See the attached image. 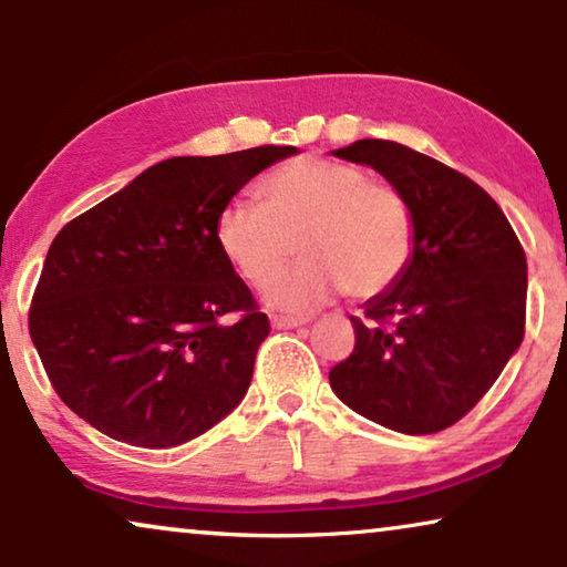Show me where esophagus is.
Here are the masks:
<instances>
[{
  "mask_svg": "<svg viewBox=\"0 0 567 567\" xmlns=\"http://www.w3.org/2000/svg\"><path fill=\"white\" fill-rule=\"evenodd\" d=\"M308 323V319H300V316H271V327L275 329H298Z\"/></svg>",
  "mask_w": 567,
  "mask_h": 567,
  "instance_id": "esophagus-1",
  "label": "esophagus"
}]
</instances>
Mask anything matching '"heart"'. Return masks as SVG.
Instances as JSON below:
<instances>
[{
	"instance_id": "heart-1",
	"label": "heart",
	"mask_w": 567,
	"mask_h": 567,
	"mask_svg": "<svg viewBox=\"0 0 567 567\" xmlns=\"http://www.w3.org/2000/svg\"><path fill=\"white\" fill-rule=\"evenodd\" d=\"M259 205L228 202L215 220L225 261L264 288L301 244L305 261L269 285L264 298L290 313L313 311L339 292L371 300L410 267L417 240L412 205L399 188L368 181L358 165L298 157L256 186Z\"/></svg>"
}]
</instances>
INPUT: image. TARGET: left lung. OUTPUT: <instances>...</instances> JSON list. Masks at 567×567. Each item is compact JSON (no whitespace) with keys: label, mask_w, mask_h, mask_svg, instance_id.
I'll return each instance as SVG.
<instances>
[{"label":"left lung","mask_w":567,"mask_h":567,"mask_svg":"<svg viewBox=\"0 0 567 567\" xmlns=\"http://www.w3.org/2000/svg\"><path fill=\"white\" fill-rule=\"evenodd\" d=\"M331 155L371 165L412 205L417 240L394 288L352 316L354 350L329 371L362 417L406 435L462 420L524 339L526 254L485 188L389 140Z\"/></svg>","instance_id":"left-lung-1"}]
</instances>
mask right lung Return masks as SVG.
<instances>
[{
	"label": "right lung",
	"mask_w": 567,
	"mask_h": 567,
	"mask_svg": "<svg viewBox=\"0 0 567 567\" xmlns=\"http://www.w3.org/2000/svg\"><path fill=\"white\" fill-rule=\"evenodd\" d=\"M290 155L171 157L59 230L28 327L74 414L113 441L171 449L236 410L269 319L217 248L215 220Z\"/></svg>",
	"instance_id": "obj_1"
}]
</instances>
